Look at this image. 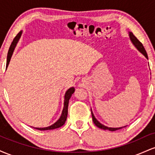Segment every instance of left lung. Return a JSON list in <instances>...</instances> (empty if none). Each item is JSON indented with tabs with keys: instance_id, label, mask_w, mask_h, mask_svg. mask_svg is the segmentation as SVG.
<instances>
[{
	"instance_id": "obj_1",
	"label": "left lung",
	"mask_w": 155,
	"mask_h": 155,
	"mask_svg": "<svg viewBox=\"0 0 155 155\" xmlns=\"http://www.w3.org/2000/svg\"><path fill=\"white\" fill-rule=\"evenodd\" d=\"M130 39H131V41H132L133 44H134L135 46H136V47L137 48V49H138V50H139L140 52H141L142 54L144 55L146 58H147V59H148L147 53V51H146L145 49H144V47H143V44H142L141 42L139 41V40H138V39L134 35H133V33H130ZM91 114H92V120H93L94 124H95L97 127H99V128L104 129V130H110V131H115V130H120V129H122V127H117V128H114V127H106V126H105V125H104V124H102L101 123H100V122H99L98 121L96 120L95 117H94L93 113H92V109H91ZM124 127H126V126H124Z\"/></svg>"
}]
</instances>
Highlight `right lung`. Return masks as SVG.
Instances as JSON below:
<instances>
[{
	"label": "right lung",
	"instance_id": "right-lung-1",
	"mask_svg": "<svg viewBox=\"0 0 155 155\" xmlns=\"http://www.w3.org/2000/svg\"><path fill=\"white\" fill-rule=\"evenodd\" d=\"M21 33L22 32H19V33L17 34L14 38L13 41H12V44H11L9 49H8V55H7V62H6V68L8 66V63H9L10 59L12 58V55L13 54V51L14 49L16 47V44H17V41H18L19 37H20ZM74 87H71L70 89L67 90L66 92H65V102H64V108L63 110V112H62V115L61 117H60V119L55 122L54 124H53L52 125L49 126V127H42V128H38V127H35V129L37 130H53L55 128H58V127H61L63 126L64 123H65V120L67 119V116H68V101L69 99L71 98V97L72 94L74 92Z\"/></svg>",
	"mask_w": 155,
	"mask_h": 155
}]
</instances>
